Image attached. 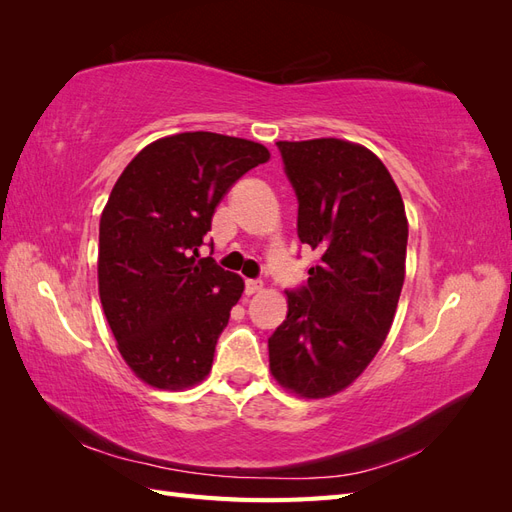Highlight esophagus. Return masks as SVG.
<instances>
[{
  "label": "esophagus",
  "mask_w": 512,
  "mask_h": 512,
  "mask_svg": "<svg viewBox=\"0 0 512 512\" xmlns=\"http://www.w3.org/2000/svg\"><path fill=\"white\" fill-rule=\"evenodd\" d=\"M262 290V282L258 280H247L245 282V294H256Z\"/></svg>",
  "instance_id": "esophagus-1"
}]
</instances>
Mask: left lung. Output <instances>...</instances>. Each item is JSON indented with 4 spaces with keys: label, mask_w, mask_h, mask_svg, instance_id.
Masks as SVG:
<instances>
[{
    "label": "left lung",
    "mask_w": 512,
    "mask_h": 512,
    "mask_svg": "<svg viewBox=\"0 0 512 512\" xmlns=\"http://www.w3.org/2000/svg\"><path fill=\"white\" fill-rule=\"evenodd\" d=\"M277 147L299 198V239L320 260L307 286L286 292V320L269 337V369L292 395L324 399L363 374L391 331L408 218L391 173L367 147L342 138Z\"/></svg>",
    "instance_id": "left-lung-1"
}]
</instances>
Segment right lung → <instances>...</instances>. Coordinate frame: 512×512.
Here are the masks:
<instances>
[{
    "label": "right lung",
    "instance_id": "add662e5",
    "mask_svg": "<svg viewBox=\"0 0 512 512\" xmlns=\"http://www.w3.org/2000/svg\"><path fill=\"white\" fill-rule=\"evenodd\" d=\"M269 158L245 138L181 132L138 151L113 185L100 215V301L121 359L153 389L209 376L245 284L198 247L232 183Z\"/></svg>",
    "mask_w": 512,
    "mask_h": 512
}]
</instances>
